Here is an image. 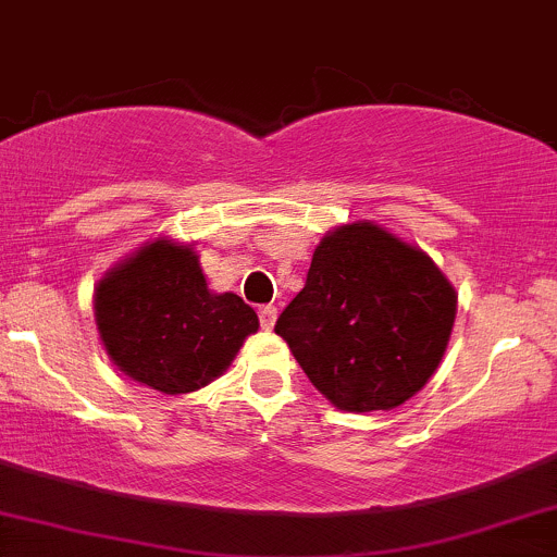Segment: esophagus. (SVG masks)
Returning a JSON list of instances; mask_svg holds the SVG:
<instances>
[{"instance_id":"34e87169","label":"esophagus","mask_w":557,"mask_h":557,"mask_svg":"<svg viewBox=\"0 0 557 557\" xmlns=\"http://www.w3.org/2000/svg\"><path fill=\"white\" fill-rule=\"evenodd\" d=\"M276 317H278V308L276 306H262L260 308V324L265 326V330H271V326L276 324Z\"/></svg>"}]
</instances>
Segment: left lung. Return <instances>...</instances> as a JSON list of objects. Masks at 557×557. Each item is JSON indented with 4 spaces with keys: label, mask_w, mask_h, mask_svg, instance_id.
<instances>
[{
    "label": "left lung",
    "mask_w": 557,
    "mask_h": 557,
    "mask_svg": "<svg viewBox=\"0 0 557 557\" xmlns=\"http://www.w3.org/2000/svg\"><path fill=\"white\" fill-rule=\"evenodd\" d=\"M456 319V292L432 257L370 222L321 238L276 335L332 405L392 410L426 386Z\"/></svg>",
    "instance_id": "8db88e82"
}]
</instances>
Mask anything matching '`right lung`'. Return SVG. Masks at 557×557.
I'll use <instances>...</instances> for the list:
<instances>
[{"label": "right lung", "instance_id": "1", "mask_svg": "<svg viewBox=\"0 0 557 557\" xmlns=\"http://www.w3.org/2000/svg\"><path fill=\"white\" fill-rule=\"evenodd\" d=\"M96 324L125 375L187 394L214 381L260 321L233 292H209L190 246L154 240L101 281Z\"/></svg>", "mask_w": 557, "mask_h": 557}]
</instances>
